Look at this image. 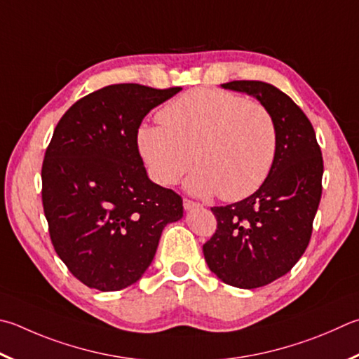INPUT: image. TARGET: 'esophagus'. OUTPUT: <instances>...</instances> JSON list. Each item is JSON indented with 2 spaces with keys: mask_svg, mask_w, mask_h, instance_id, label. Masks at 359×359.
<instances>
[{
  "mask_svg": "<svg viewBox=\"0 0 359 359\" xmlns=\"http://www.w3.org/2000/svg\"><path fill=\"white\" fill-rule=\"evenodd\" d=\"M201 204H198V202H193L190 199H184V208L185 210H193V208H199Z\"/></svg>",
  "mask_w": 359,
  "mask_h": 359,
  "instance_id": "34e87169",
  "label": "esophagus"
}]
</instances>
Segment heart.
Masks as SVG:
<instances>
[{
    "mask_svg": "<svg viewBox=\"0 0 359 359\" xmlns=\"http://www.w3.org/2000/svg\"><path fill=\"white\" fill-rule=\"evenodd\" d=\"M157 117L160 126H142L136 142L158 184H177L196 161L199 168L187 180L188 191L240 201L270 175L278 133L273 116L260 103L198 88L169 102Z\"/></svg>",
    "mask_w": 359,
    "mask_h": 359,
    "instance_id": "obj_1",
    "label": "heart"
}]
</instances>
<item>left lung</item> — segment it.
<instances>
[{
    "instance_id": "8db88e82",
    "label": "left lung",
    "mask_w": 359,
    "mask_h": 359,
    "mask_svg": "<svg viewBox=\"0 0 359 359\" xmlns=\"http://www.w3.org/2000/svg\"><path fill=\"white\" fill-rule=\"evenodd\" d=\"M273 116L278 133L270 175L246 199L212 207L217 232L202 246L221 281L238 289L262 287L292 270L309 245L322 198L323 158L312 123L287 94L264 81H231Z\"/></svg>"
}]
</instances>
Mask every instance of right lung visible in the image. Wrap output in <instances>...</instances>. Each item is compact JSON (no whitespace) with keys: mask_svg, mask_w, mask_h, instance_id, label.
I'll list each match as a JSON object with an SVG mask.
<instances>
[{"mask_svg":"<svg viewBox=\"0 0 359 359\" xmlns=\"http://www.w3.org/2000/svg\"><path fill=\"white\" fill-rule=\"evenodd\" d=\"M182 88L111 84L72 105L42 165V202L55 251L102 292L135 284L152 264L182 198L149 179L136 135L146 114Z\"/></svg>","mask_w":359,"mask_h":359,"instance_id":"1","label":"right lung"}]
</instances>
